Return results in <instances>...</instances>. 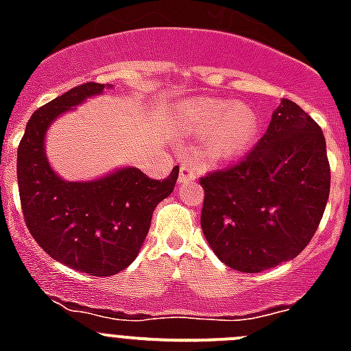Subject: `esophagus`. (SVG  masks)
Returning a JSON list of instances; mask_svg holds the SVG:
<instances>
[{
  "label": "esophagus",
  "instance_id": "1",
  "mask_svg": "<svg viewBox=\"0 0 351 351\" xmlns=\"http://www.w3.org/2000/svg\"><path fill=\"white\" fill-rule=\"evenodd\" d=\"M197 169L193 165H181L179 167V182L181 184H188V182H193L197 179Z\"/></svg>",
  "mask_w": 351,
  "mask_h": 351
}]
</instances>
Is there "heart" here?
<instances>
[{
	"label": "heart",
	"mask_w": 351,
	"mask_h": 351,
	"mask_svg": "<svg viewBox=\"0 0 351 351\" xmlns=\"http://www.w3.org/2000/svg\"><path fill=\"white\" fill-rule=\"evenodd\" d=\"M186 119L195 133L210 132L206 151L216 160L246 153L256 133L255 112L244 104L197 98L186 105Z\"/></svg>",
	"instance_id": "heart-1"
}]
</instances>
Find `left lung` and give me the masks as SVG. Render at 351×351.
Here are the masks:
<instances>
[{"label":"left lung","mask_w":351,"mask_h":351,"mask_svg":"<svg viewBox=\"0 0 351 351\" xmlns=\"http://www.w3.org/2000/svg\"><path fill=\"white\" fill-rule=\"evenodd\" d=\"M200 184L202 232L225 265L262 272L295 258L320 225L330 191L322 128L283 100L255 147Z\"/></svg>","instance_id":"8db88e82"}]
</instances>
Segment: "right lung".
Returning a JSON list of instances; mask_svg holds the SVG:
<instances>
[{"label":"right lung","mask_w":351,"mask_h":351,"mask_svg":"<svg viewBox=\"0 0 351 351\" xmlns=\"http://www.w3.org/2000/svg\"><path fill=\"white\" fill-rule=\"evenodd\" d=\"M86 82L40 107L27 121L17 149V182L27 230L47 255L89 276H112L141 251L154 207L169 197L179 167L167 179L123 169L91 182L58 178L43 153V137L60 114L104 91Z\"/></svg>","instance_id":"right-lung-1"}]
</instances>
